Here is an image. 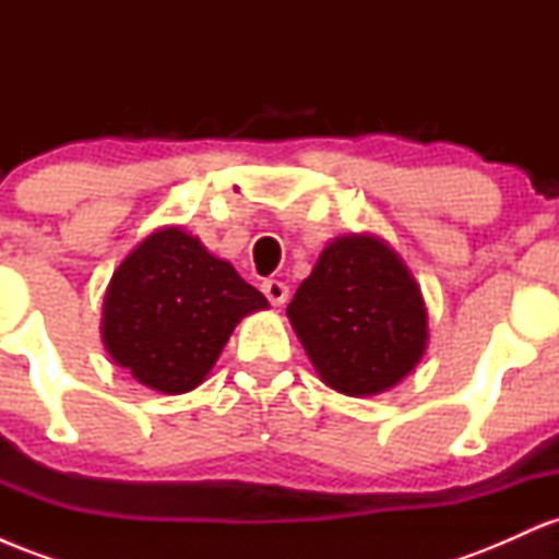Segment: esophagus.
Wrapping results in <instances>:
<instances>
[{"label":"esophagus","instance_id":"esophagus-1","mask_svg":"<svg viewBox=\"0 0 559 559\" xmlns=\"http://www.w3.org/2000/svg\"><path fill=\"white\" fill-rule=\"evenodd\" d=\"M262 292H265V297L271 299V305H273V307L286 305V299H288V286L284 284V281L267 278L265 284H262Z\"/></svg>","mask_w":559,"mask_h":559}]
</instances>
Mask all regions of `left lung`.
Segmentation results:
<instances>
[{
  "label": "left lung",
  "mask_w": 559,
  "mask_h": 559,
  "mask_svg": "<svg viewBox=\"0 0 559 559\" xmlns=\"http://www.w3.org/2000/svg\"><path fill=\"white\" fill-rule=\"evenodd\" d=\"M286 316L320 381L346 396L394 389L428 346V310L418 281L376 234L325 243Z\"/></svg>",
  "instance_id": "1"
}]
</instances>
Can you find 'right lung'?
Listing matches in <instances>:
<instances>
[{
  "mask_svg": "<svg viewBox=\"0 0 559 559\" xmlns=\"http://www.w3.org/2000/svg\"><path fill=\"white\" fill-rule=\"evenodd\" d=\"M258 310H267V299L228 260L181 226H165L112 273L102 344L141 386L186 394L210 376L236 325Z\"/></svg>",
  "mask_w": 559,
  "mask_h": 559,
  "instance_id": "right-lung-1",
  "label": "right lung"
}]
</instances>
